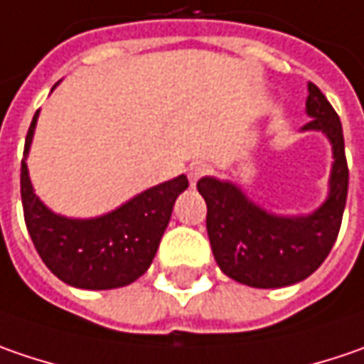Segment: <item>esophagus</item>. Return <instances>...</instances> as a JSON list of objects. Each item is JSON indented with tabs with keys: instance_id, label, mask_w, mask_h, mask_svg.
<instances>
[{
	"instance_id": "esophagus-1",
	"label": "esophagus",
	"mask_w": 364,
	"mask_h": 364,
	"mask_svg": "<svg viewBox=\"0 0 364 364\" xmlns=\"http://www.w3.org/2000/svg\"><path fill=\"white\" fill-rule=\"evenodd\" d=\"M207 172H209V164H205V161H192L191 168H188L191 184H196V180H200Z\"/></svg>"
}]
</instances>
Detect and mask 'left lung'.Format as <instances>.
Returning <instances> with one entry per match:
<instances>
[{
    "label": "left lung",
    "mask_w": 364,
    "mask_h": 364,
    "mask_svg": "<svg viewBox=\"0 0 364 364\" xmlns=\"http://www.w3.org/2000/svg\"><path fill=\"white\" fill-rule=\"evenodd\" d=\"M307 114L303 131L326 133L334 147L330 196L307 217H277L254 203L229 182L200 178L196 188L207 203V231L213 256L229 279L277 289L316 272L336 242L348 194V164L344 135L336 110L316 83L307 85Z\"/></svg>",
    "instance_id": "8db88e82"
}]
</instances>
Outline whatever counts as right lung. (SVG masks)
Returning <instances> with one entry per match:
<instances>
[{"instance_id":"add662e5","label":"right lung","mask_w":364,"mask_h":364,"mask_svg":"<svg viewBox=\"0 0 364 364\" xmlns=\"http://www.w3.org/2000/svg\"><path fill=\"white\" fill-rule=\"evenodd\" d=\"M36 117L30 122L24 145L26 157ZM188 188V178L178 176L136 194L127 205L98 219H65L46 209L32 191L22 161L20 192L24 221L32 244L46 268L77 289H117L136 281L154 260L170 223L178 194Z\"/></svg>"}]
</instances>
